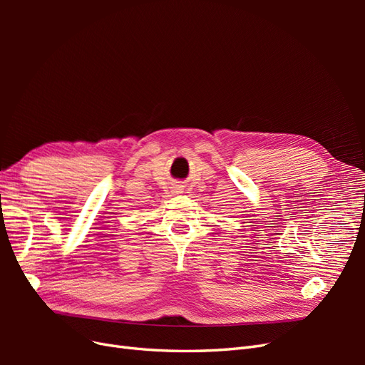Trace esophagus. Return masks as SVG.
Returning <instances> with one entry per match:
<instances>
[{
  "instance_id": "1",
  "label": "esophagus",
  "mask_w": 365,
  "mask_h": 365,
  "mask_svg": "<svg viewBox=\"0 0 365 365\" xmlns=\"http://www.w3.org/2000/svg\"><path fill=\"white\" fill-rule=\"evenodd\" d=\"M181 190H182L181 185H176V187H175V193H181Z\"/></svg>"
}]
</instances>
